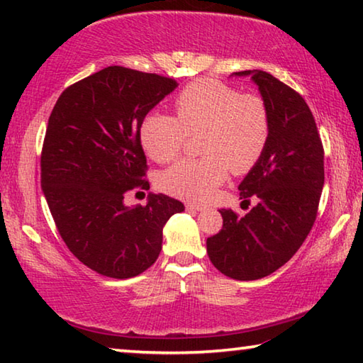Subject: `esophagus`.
<instances>
[{"instance_id":"esophagus-1","label":"esophagus","mask_w":363,"mask_h":363,"mask_svg":"<svg viewBox=\"0 0 363 363\" xmlns=\"http://www.w3.org/2000/svg\"><path fill=\"white\" fill-rule=\"evenodd\" d=\"M186 210L187 211H200V210H203V206L199 203H186Z\"/></svg>"}]
</instances>
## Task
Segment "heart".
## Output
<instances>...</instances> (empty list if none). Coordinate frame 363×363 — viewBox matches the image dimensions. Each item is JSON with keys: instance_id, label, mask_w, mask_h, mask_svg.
Segmentation results:
<instances>
[{"instance_id": "b5f03b06", "label": "heart", "mask_w": 363, "mask_h": 363, "mask_svg": "<svg viewBox=\"0 0 363 363\" xmlns=\"http://www.w3.org/2000/svg\"><path fill=\"white\" fill-rule=\"evenodd\" d=\"M176 116L152 112L140 125V144L152 160L179 157L187 136H200L203 158L182 160L163 171L160 187L184 200L205 201L225 182L229 171L250 173L266 152L272 131L267 102L218 79L201 78L174 97Z\"/></svg>"}]
</instances>
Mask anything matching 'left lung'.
<instances>
[{"label": "left lung", "instance_id": "8db88e82", "mask_svg": "<svg viewBox=\"0 0 363 363\" xmlns=\"http://www.w3.org/2000/svg\"><path fill=\"white\" fill-rule=\"evenodd\" d=\"M250 75L272 118L269 145L238 190L256 205L238 216L220 210L223 229L206 240L210 261L235 280L267 277L299 250L315 223L325 181L323 145L309 106L290 86L262 70Z\"/></svg>", "mask_w": 363, "mask_h": 363}]
</instances>
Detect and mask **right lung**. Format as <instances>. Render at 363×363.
I'll return each mask as SVG.
<instances>
[{
  "mask_svg": "<svg viewBox=\"0 0 363 363\" xmlns=\"http://www.w3.org/2000/svg\"><path fill=\"white\" fill-rule=\"evenodd\" d=\"M176 79L112 65L69 86L54 106L41 150V187L67 248L94 272L131 279L162 251L163 225L179 200L150 194L140 125Z\"/></svg>",
  "mask_w": 363,
  "mask_h": 363,
  "instance_id": "obj_1",
  "label": "right lung"
}]
</instances>
